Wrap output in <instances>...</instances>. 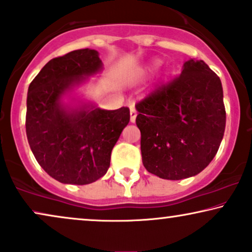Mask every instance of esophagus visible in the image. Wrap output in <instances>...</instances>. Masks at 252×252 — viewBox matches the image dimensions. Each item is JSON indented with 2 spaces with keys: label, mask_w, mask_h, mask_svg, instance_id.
<instances>
[{
  "label": "esophagus",
  "mask_w": 252,
  "mask_h": 252,
  "mask_svg": "<svg viewBox=\"0 0 252 252\" xmlns=\"http://www.w3.org/2000/svg\"><path fill=\"white\" fill-rule=\"evenodd\" d=\"M129 116H131V118H129L131 123H134L135 118H136V111H135L134 107H131V113H129Z\"/></svg>",
  "instance_id": "34e87169"
}]
</instances>
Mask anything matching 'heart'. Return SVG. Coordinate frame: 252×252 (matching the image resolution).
Returning a JSON list of instances; mask_svg holds the SVG:
<instances>
[{"mask_svg":"<svg viewBox=\"0 0 252 252\" xmlns=\"http://www.w3.org/2000/svg\"><path fill=\"white\" fill-rule=\"evenodd\" d=\"M155 64H157V63H154V65H155Z\"/></svg>","mask_w":252,"mask_h":252,"instance_id":"1","label":"heart"}]
</instances>
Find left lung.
Returning a JSON list of instances; mask_svg holds the SVG:
<instances>
[{
    "label": "left lung",
    "instance_id": "left-lung-1",
    "mask_svg": "<svg viewBox=\"0 0 252 252\" xmlns=\"http://www.w3.org/2000/svg\"><path fill=\"white\" fill-rule=\"evenodd\" d=\"M142 163L166 180H182L212 162L225 129L221 79L203 61L190 60L181 74L136 102Z\"/></svg>",
    "mask_w": 252,
    "mask_h": 252
}]
</instances>
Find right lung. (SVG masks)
I'll use <instances>...</instances> for the list:
<instances>
[{
    "label": "right lung",
    "instance_id": "obj_1",
    "mask_svg": "<svg viewBox=\"0 0 252 252\" xmlns=\"http://www.w3.org/2000/svg\"><path fill=\"white\" fill-rule=\"evenodd\" d=\"M101 65L95 50H74L48 62L29 85L28 141L40 167L62 183L89 185L104 176L111 152L129 121L128 107L67 111L61 105L67 90Z\"/></svg>",
    "mask_w": 252,
    "mask_h": 252
}]
</instances>
